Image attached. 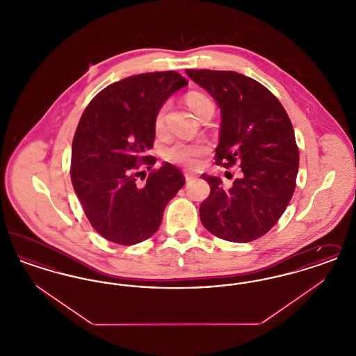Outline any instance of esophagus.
I'll return each instance as SVG.
<instances>
[{
    "label": "esophagus",
    "mask_w": 356,
    "mask_h": 356,
    "mask_svg": "<svg viewBox=\"0 0 356 356\" xmlns=\"http://www.w3.org/2000/svg\"><path fill=\"white\" fill-rule=\"evenodd\" d=\"M184 176H186V183H189V181H193V180H196V176H195V175H192V173H186Z\"/></svg>",
    "instance_id": "1"
}]
</instances>
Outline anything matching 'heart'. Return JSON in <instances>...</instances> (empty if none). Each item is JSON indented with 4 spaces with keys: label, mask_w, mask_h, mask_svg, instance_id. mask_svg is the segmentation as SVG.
I'll use <instances>...</instances> for the list:
<instances>
[{
    "label": "heart",
    "mask_w": 356,
    "mask_h": 356,
    "mask_svg": "<svg viewBox=\"0 0 356 356\" xmlns=\"http://www.w3.org/2000/svg\"><path fill=\"white\" fill-rule=\"evenodd\" d=\"M189 108L202 119L204 113L209 109H215L213 102L202 92L193 90L189 92L186 97ZM168 111V102L163 104L154 116V131L157 134L164 131L165 127V115ZM209 151V145L205 141H175L164 149V157L175 164L183 165L186 168H196L199 165V159Z\"/></svg>",
    "instance_id": "obj_1"
}]
</instances>
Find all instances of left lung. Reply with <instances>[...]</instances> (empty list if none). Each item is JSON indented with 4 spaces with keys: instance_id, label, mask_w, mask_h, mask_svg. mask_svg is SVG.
Segmentation results:
<instances>
[{
    "instance_id": "8db88e82",
    "label": "left lung",
    "mask_w": 356,
    "mask_h": 356,
    "mask_svg": "<svg viewBox=\"0 0 356 356\" xmlns=\"http://www.w3.org/2000/svg\"><path fill=\"white\" fill-rule=\"evenodd\" d=\"M186 72L221 108L216 164L241 170L229 188L220 177L203 175L211 192L200 204V220L227 241L256 240L280 219L296 186L299 149L291 120L275 95L251 77L231 70Z\"/></svg>"
}]
</instances>
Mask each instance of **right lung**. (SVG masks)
<instances>
[{"mask_svg": "<svg viewBox=\"0 0 356 356\" xmlns=\"http://www.w3.org/2000/svg\"><path fill=\"white\" fill-rule=\"evenodd\" d=\"M188 84L175 70L141 73L113 83L85 108L72 143L70 179L90 225L106 240L134 245L159 229L165 205L186 184L170 163L138 184L154 141V116ZM145 179V176H144Z\"/></svg>", "mask_w": 356, "mask_h": 356, "instance_id": "1", "label": "right lung"}]
</instances>
